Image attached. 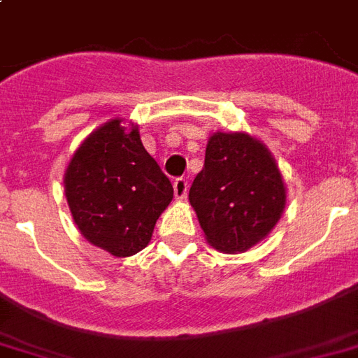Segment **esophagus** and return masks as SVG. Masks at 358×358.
I'll return each instance as SVG.
<instances>
[{"label": "esophagus", "mask_w": 358, "mask_h": 358, "mask_svg": "<svg viewBox=\"0 0 358 358\" xmlns=\"http://www.w3.org/2000/svg\"><path fill=\"white\" fill-rule=\"evenodd\" d=\"M173 190H176L177 200H185L187 192H189V181H187V179H182V177H179V179L173 181Z\"/></svg>", "instance_id": "1"}]
</instances>
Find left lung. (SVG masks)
<instances>
[{
    "instance_id": "1",
    "label": "left lung",
    "mask_w": 358,
    "mask_h": 358,
    "mask_svg": "<svg viewBox=\"0 0 358 358\" xmlns=\"http://www.w3.org/2000/svg\"><path fill=\"white\" fill-rule=\"evenodd\" d=\"M189 200L208 244L242 254L267 238L282 217L286 185L263 141L246 131H215Z\"/></svg>"
}]
</instances>
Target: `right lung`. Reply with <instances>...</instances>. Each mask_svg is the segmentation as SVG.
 <instances>
[{
	"mask_svg": "<svg viewBox=\"0 0 358 358\" xmlns=\"http://www.w3.org/2000/svg\"><path fill=\"white\" fill-rule=\"evenodd\" d=\"M64 194L83 238L129 257L150 242L173 187L143 147L139 125L114 118L76 148L64 171Z\"/></svg>",
	"mask_w": 358,
	"mask_h": 358,
	"instance_id": "right-lung-1",
	"label": "right lung"
}]
</instances>
